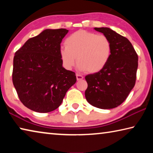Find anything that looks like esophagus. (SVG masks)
Returning <instances> with one entry per match:
<instances>
[{
  "instance_id": "esophagus-1",
  "label": "esophagus",
  "mask_w": 153,
  "mask_h": 153,
  "mask_svg": "<svg viewBox=\"0 0 153 153\" xmlns=\"http://www.w3.org/2000/svg\"><path fill=\"white\" fill-rule=\"evenodd\" d=\"M76 78H77V80H81L84 78V77H83L82 75L76 74Z\"/></svg>"
}]
</instances>
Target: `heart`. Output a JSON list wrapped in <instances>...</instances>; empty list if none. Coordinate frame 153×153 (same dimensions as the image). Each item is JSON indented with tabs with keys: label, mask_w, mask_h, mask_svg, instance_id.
I'll return each mask as SVG.
<instances>
[{
	"label": "heart",
	"mask_w": 153,
	"mask_h": 153,
	"mask_svg": "<svg viewBox=\"0 0 153 153\" xmlns=\"http://www.w3.org/2000/svg\"><path fill=\"white\" fill-rule=\"evenodd\" d=\"M60 57L65 68L71 70L79 62L81 71L97 73L105 68L111 58L112 46L108 38L94 32L78 30L65 40Z\"/></svg>",
	"instance_id": "heart-1"
}]
</instances>
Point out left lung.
I'll return each instance as SVG.
<instances>
[{
  "label": "left lung",
  "instance_id": "obj_1",
  "mask_svg": "<svg viewBox=\"0 0 153 153\" xmlns=\"http://www.w3.org/2000/svg\"><path fill=\"white\" fill-rule=\"evenodd\" d=\"M110 40L111 58L101 71L85 77L88 88L85 97L90 105L102 109L120 105L133 89L138 57L128 38L108 27H94Z\"/></svg>",
  "mask_w": 153,
  "mask_h": 153
}]
</instances>
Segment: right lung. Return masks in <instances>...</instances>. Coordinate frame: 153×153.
Segmentation results:
<instances>
[{"label": "right lung", "mask_w": 153, "mask_h": 153, "mask_svg": "<svg viewBox=\"0 0 153 153\" xmlns=\"http://www.w3.org/2000/svg\"><path fill=\"white\" fill-rule=\"evenodd\" d=\"M68 32L46 29L15 54L13 83L21 102L31 110H55L76 82V74L64 68L60 57L61 43Z\"/></svg>", "instance_id": "1"}]
</instances>
